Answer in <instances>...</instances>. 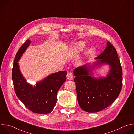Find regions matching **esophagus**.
Listing matches in <instances>:
<instances>
[{"instance_id": "1", "label": "esophagus", "mask_w": 134, "mask_h": 134, "mask_svg": "<svg viewBox=\"0 0 134 134\" xmlns=\"http://www.w3.org/2000/svg\"><path fill=\"white\" fill-rule=\"evenodd\" d=\"M67 78L68 80H71L73 79V75L71 72H68L67 75Z\"/></svg>"}]
</instances>
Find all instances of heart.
Masks as SVG:
<instances>
[{
	"label": "heart",
	"mask_w": 134,
	"mask_h": 134,
	"mask_svg": "<svg viewBox=\"0 0 134 134\" xmlns=\"http://www.w3.org/2000/svg\"><path fill=\"white\" fill-rule=\"evenodd\" d=\"M85 46V43L83 42H79L75 43L74 45V47L72 49V51L73 52H77L81 50H82Z\"/></svg>",
	"instance_id": "b5f03b06"
}]
</instances>
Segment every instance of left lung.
Masks as SVG:
<instances>
[{
	"instance_id": "1",
	"label": "left lung",
	"mask_w": 134,
	"mask_h": 134,
	"mask_svg": "<svg viewBox=\"0 0 134 134\" xmlns=\"http://www.w3.org/2000/svg\"><path fill=\"white\" fill-rule=\"evenodd\" d=\"M92 65L87 64L74 70L78 102L88 112H97L107 108L118 98L122 86V70L117 52L109 42L104 51L95 58ZM108 64L106 77L96 78L91 76L95 67Z\"/></svg>"
}]
</instances>
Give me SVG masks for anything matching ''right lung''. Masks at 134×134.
<instances>
[{
  "instance_id": "add662e5",
  "label": "right lung",
  "mask_w": 134,
  "mask_h": 134,
  "mask_svg": "<svg viewBox=\"0 0 134 134\" xmlns=\"http://www.w3.org/2000/svg\"><path fill=\"white\" fill-rule=\"evenodd\" d=\"M27 40L17 51L12 69V80L18 98L31 111L47 114L53 110L57 103V94L66 80V71L52 73L35 85L26 82L22 75L18 62L31 43Z\"/></svg>"
}]
</instances>
